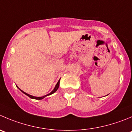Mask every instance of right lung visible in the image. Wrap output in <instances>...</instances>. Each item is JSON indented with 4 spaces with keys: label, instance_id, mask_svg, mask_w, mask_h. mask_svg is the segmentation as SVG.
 <instances>
[{
    "label": "right lung",
    "instance_id": "add662e5",
    "mask_svg": "<svg viewBox=\"0 0 132 132\" xmlns=\"http://www.w3.org/2000/svg\"><path fill=\"white\" fill-rule=\"evenodd\" d=\"M60 80H59V81H57V84H56V86H55L54 89L52 90V92H51V93H49V94H48V95H45V96H40V97H37V96H32V95H29V94H27V93H25V92H24L23 91H22V90H21V89H20L19 88V87H17H17H18V88L19 89L21 90V91H22V92L24 94H25V95H27L28 96H29V97H30V98H33V99H36V100H41V99L44 98H45V96H48V95H52V94L56 92V91H57V89H58V87H59V86H60Z\"/></svg>",
    "mask_w": 132,
    "mask_h": 132
}]
</instances>
